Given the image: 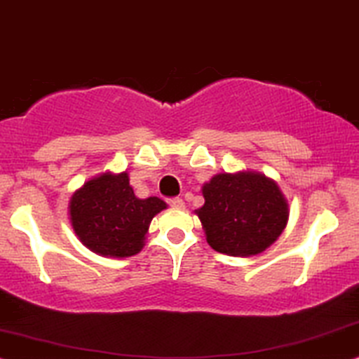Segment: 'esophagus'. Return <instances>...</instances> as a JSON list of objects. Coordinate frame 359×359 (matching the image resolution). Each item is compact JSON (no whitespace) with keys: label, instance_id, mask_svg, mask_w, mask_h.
<instances>
[{"label":"esophagus","instance_id":"1","mask_svg":"<svg viewBox=\"0 0 359 359\" xmlns=\"http://www.w3.org/2000/svg\"><path fill=\"white\" fill-rule=\"evenodd\" d=\"M168 205L172 208H184V201L181 198H171V200H168Z\"/></svg>","mask_w":359,"mask_h":359}]
</instances>
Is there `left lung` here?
<instances>
[{
	"mask_svg": "<svg viewBox=\"0 0 359 359\" xmlns=\"http://www.w3.org/2000/svg\"><path fill=\"white\" fill-rule=\"evenodd\" d=\"M196 210L208 245L229 256H253L271 246L290 210L280 187L261 172H221L203 187Z\"/></svg>",
	"mask_w": 359,
	"mask_h": 359,
	"instance_id": "8db88e82",
	"label": "left lung"
}]
</instances>
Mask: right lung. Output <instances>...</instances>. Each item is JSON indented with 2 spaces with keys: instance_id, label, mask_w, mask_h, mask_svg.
<instances>
[{
  "instance_id": "1",
  "label": "right lung",
  "mask_w": 359,
  "mask_h": 359,
  "mask_svg": "<svg viewBox=\"0 0 359 359\" xmlns=\"http://www.w3.org/2000/svg\"><path fill=\"white\" fill-rule=\"evenodd\" d=\"M165 208L156 196L136 198L128 172H103L73 194L69 219L79 241L93 253L128 258L140 253L153 216Z\"/></svg>"
}]
</instances>
